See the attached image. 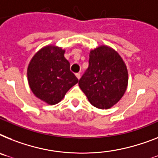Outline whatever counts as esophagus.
Here are the masks:
<instances>
[{"mask_svg":"<svg viewBox=\"0 0 158 158\" xmlns=\"http://www.w3.org/2000/svg\"><path fill=\"white\" fill-rule=\"evenodd\" d=\"M75 75H76L77 79H80V74H79V73H76V74H75Z\"/></svg>","mask_w":158,"mask_h":158,"instance_id":"34e87169","label":"esophagus"}]
</instances>
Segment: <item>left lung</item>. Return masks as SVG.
Listing matches in <instances>:
<instances>
[{"label":"left lung","instance_id":"obj_1","mask_svg":"<svg viewBox=\"0 0 158 158\" xmlns=\"http://www.w3.org/2000/svg\"><path fill=\"white\" fill-rule=\"evenodd\" d=\"M128 80V70L120 54L100 46L90 51L89 66L79 86L94 107L108 109L124 95Z\"/></svg>","mask_w":158,"mask_h":158}]
</instances>
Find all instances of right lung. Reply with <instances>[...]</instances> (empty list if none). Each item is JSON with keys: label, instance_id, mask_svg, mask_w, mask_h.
I'll return each instance as SVG.
<instances>
[{"label": "right lung", "instance_id": "add662e5", "mask_svg": "<svg viewBox=\"0 0 158 158\" xmlns=\"http://www.w3.org/2000/svg\"><path fill=\"white\" fill-rule=\"evenodd\" d=\"M61 47L47 46L32 58L27 69L29 85L33 93L46 104L60 102L79 79L70 70V63Z\"/></svg>", "mask_w": 158, "mask_h": 158}]
</instances>
